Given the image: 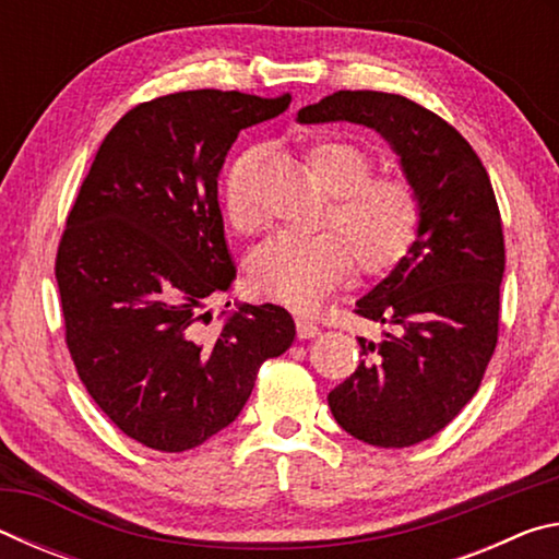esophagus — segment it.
Returning a JSON list of instances; mask_svg holds the SVG:
<instances>
[{"instance_id": "obj_1", "label": "esophagus", "mask_w": 559, "mask_h": 559, "mask_svg": "<svg viewBox=\"0 0 559 559\" xmlns=\"http://www.w3.org/2000/svg\"><path fill=\"white\" fill-rule=\"evenodd\" d=\"M296 330H298V337L300 340H308V337L320 335L318 323H316V320H310V318H296Z\"/></svg>"}]
</instances>
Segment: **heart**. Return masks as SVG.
Instances as JSON below:
<instances>
[{
  "instance_id": "obj_1",
  "label": "heart",
  "mask_w": 559,
  "mask_h": 559,
  "mask_svg": "<svg viewBox=\"0 0 559 559\" xmlns=\"http://www.w3.org/2000/svg\"><path fill=\"white\" fill-rule=\"evenodd\" d=\"M306 169L313 182L333 194L328 224L344 234H288L263 241L249 261V281L257 293L293 310H313L353 271V252L367 273L394 266L416 239L421 204L409 179L370 175V157L347 140H320L306 150ZM226 216L234 229L253 231L259 212L246 200L239 177L226 185Z\"/></svg>"
}]
</instances>
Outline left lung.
<instances>
[{"instance_id":"8db88e82","label":"left lung","mask_w":559,"mask_h":559,"mask_svg":"<svg viewBox=\"0 0 559 559\" xmlns=\"http://www.w3.org/2000/svg\"><path fill=\"white\" fill-rule=\"evenodd\" d=\"M302 126L355 122L390 143L421 204L406 257L357 300L394 328L357 337L362 362L328 394L349 437L382 449L431 439L468 404L498 343L506 243L493 187L456 128L404 96L337 91L298 110Z\"/></svg>"}]
</instances>
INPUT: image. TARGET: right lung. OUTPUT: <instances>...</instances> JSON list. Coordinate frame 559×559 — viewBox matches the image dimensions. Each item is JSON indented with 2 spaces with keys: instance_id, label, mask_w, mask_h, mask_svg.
<instances>
[{
  "instance_id": "1",
  "label": "right lung",
  "mask_w": 559,
  "mask_h": 559,
  "mask_svg": "<svg viewBox=\"0 0 559 559\" xmlns=\"http://www.w3.org/2000/svg\"><path fill=\"white\" fill-rule=\"evenodd\" d=\"M288 103L239 91L140 103L100 143L66 219V345L93 402L150 449L187 451L229 427L263 359L296 337L273 302H241L206 328V300L236 278L216 179L236 135Z\"/></svg>"
}]
</instances>
